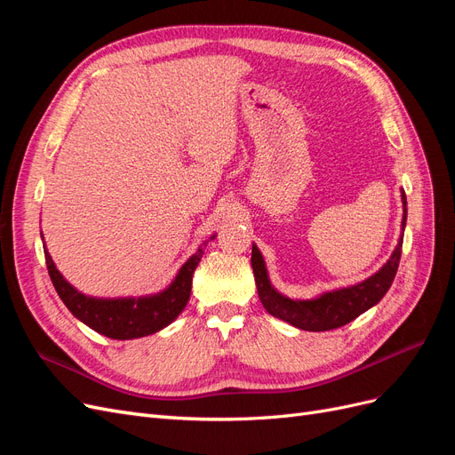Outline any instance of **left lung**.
<instances>
[{
	"label": "left lung",
	"mask_w": 455,
	"mask_h": 455,
	"mask_svg": "<svg viewBox=\"0 0 455 455\" xmlns=\"http://www.w3.org/2000/svg\"><path fill=\"white\" fill-rule=\"evenodd\" d=\"M403 199V233L398 239L393 254L385 261L381 269H378L374 275H370L368 279L336 288V291H326L319 296L309 299H298L288 298L281 294L269 281V275L266 269V261L258 246L252 244V269H254V281L258 288V296L261 306L266 311L277 319L292 324L299 330H309V332H324V330H334L343 324L355 321L356 316L374 307L378 301L387 294L389 286L393 284V279L398 269V261H401L403 252V237L406 228V196L401 191Z\"/></svg>",
	"instance_id": "1"
}]
</instances>
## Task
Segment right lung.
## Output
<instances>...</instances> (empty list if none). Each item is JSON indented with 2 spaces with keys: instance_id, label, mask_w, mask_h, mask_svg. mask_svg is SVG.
<instances>
[{
  "instance_id": "1",
  "label": "right lung",
  "mask_w": 455,
  "mask_h": 455,
  "mask_svg": "<svg viewBox=\"0 0 455 455\" xmlns=\"http://www.w3.org/2000/svg\"><path fill=\"white\" fill-rule=\"evenodd\" d=\"M216 235L211 237V241ZM44 239V233H41ZM206 241L199 246L194 256H189L186 264L178 269L172 283L157 294L129 296V298H94L79 292L64 279V275L54 266V261L44 246L49 277L57 288L64 306L94 332L112 339H134L156 334L164 326H169L188 304L191 294V279L196 267L203 258Z\"/></svg>"
}]
</instances>
